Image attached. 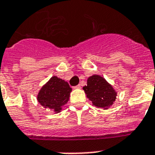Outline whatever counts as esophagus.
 I'll return each mask as SVG.
<instances>
[{"mask_svg":"<svg viewBox=\"0 0 155 155\" xmlns=\"http://www.w3.org/2000/svg\"><path fill=\"white\" fill-rule=\"evenodd\" d=\"M75 88H81V85L80 84H78V85H76V86H75Z\"/></svg>","mask_w":155,"mask_h":155,"instance_id":"1","label":"esophagus"}]
</instances>
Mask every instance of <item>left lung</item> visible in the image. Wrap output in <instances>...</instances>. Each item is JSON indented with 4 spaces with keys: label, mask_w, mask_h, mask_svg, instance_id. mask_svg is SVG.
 I'll list each match as a JSON object with an SVG mask.
<instances>
[{
    "label": "left lung",
    "mask_w": 155,
    "mask_h": 155,
    "mask_svg": "<svg viewBox=\"0 0 155 155\" xmlns=\"http://www.w3.org/2000/svg\"><path fill=\"white\" fill-rule=\"evenodd\" d=\"M87 97L92 102L93 105L104 109L113 104L116 99L113 87L100 75H94L87 80V86L83 87Z\"/></svg>",
    "instance_id": "1"
}]
</instances>
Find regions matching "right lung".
<instances>
[{"label": "right lung", "instance_id": "1", "mask_svg": "<svg viewBox=\"0 0 155 155\" xmlns=\"http://www.w3.org/2000/svg\"><path fill=\"white\" fill-rule=\"evenodd\" d=\"M71 88L68 82L53 76L40 90L38 101L45 108L54 109L58 113L69 100Z\"/></svg>", "mask_w": 155, "mask_h": 155}]
</instances>
